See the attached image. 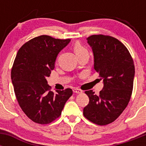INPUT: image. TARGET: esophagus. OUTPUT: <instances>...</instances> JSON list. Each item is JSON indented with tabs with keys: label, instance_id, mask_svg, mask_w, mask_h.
<instances>
[{
	"label": "esophagus",
	"instance_id": "34e87169",
	"mask_svg": "<svg viewBox=\"0 0 146 146\" xmlns=\"http://www.w3.org/2000/svg\"><path fill=\"white\" fill-rule=\"evenodd\" d=\"M73 92H74V94H81V93H82V91H81L80 89L74 88L73 89Z\"/></svg>",
	"mask_w": 146,
	"mask_h": 146
}]
</instances>
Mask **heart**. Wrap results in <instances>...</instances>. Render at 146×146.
<instances>
[{"instance_id":"heart-1","label":"heart","mask_w":146,"mask_h":146,"mask_svg":"<svg viewBox=\"0 0 146 146\" xmlns=\"http://www.w3.org/2000/svg\"><path fill=\"white\" fill-rule=\"evenodd\" d=\"M74 50L76 55H77V57L82 55V54L85 53V52H88L87 50L84 47H82L80 43H76L74 45Z\"/></svg>"}]
</instances>
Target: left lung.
Masks as SVG:
<instances>
[{
	"mask_svg": "<svg viewBox=\"0 0 146 146\" xmlns=\"http://www.w3.org/2000/svg\"><path fill=\"white\" fill-rule=\"evenodd\" d=\"M87 43L94 54V69L103 80L99 96L86 91L89 103L83 109L87 119L103 126L116 119L126 108L132 93L135 66L127 48L116 38L93 35Z\"/></svg>",
	"mask_w": 146,
	"mask_h": 146,
	"instance_id": "obj_1",
	"label": "left lung"
}]
</instances>
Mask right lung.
Listing matches in <instances>:
<instances>
[{
  "mask_svg": "<svg viewBox=\"0 0 146 146\" xmlns=\"http://www.w3.org/2000/svg\"><path fill=\"white\" fill-rule=\"evenodd\" d=\"M71 39L42 35L20 47L11 69V82L23 111L35 123L47 124L58 118L72 90H50L47 78L55 68L59 52Z\"/></svg>",
  "mask_w": 146,
  "mask_h": 146,
  "instance_id": "add662e5",
  "label": "right lung"
}]
</instances>
